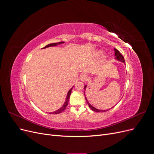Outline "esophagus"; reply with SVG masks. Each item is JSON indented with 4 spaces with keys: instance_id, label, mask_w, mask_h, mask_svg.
<instances>
[{
    "instance_id": "obj_1",
    "label": "esophagus",
    "mask_w": 154,
    "mask_h": 154,
    "mask_svg": "<svg viewBox=\"0 0 154 154\" xmlns=\"http://www.w3.org/2000/svg\"><path fill=\"white\" fill-rule=\"evenodd\" d=\"M88 76L87 75V74H83V75H82L80 76V80L83 82H86L88 80Z\"/></svg>"
}]
</instances>
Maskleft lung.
<instances>
[{
	"label": "left lung",
	"mask_w": 154,
	"mask_h": 154,
	"mask_svg": "<svg viewBox=\"0 0 154 154\" xmlns=\"http://www.w3.org/2000/svg\"><path fill=\"white\" fill-rule=\"evenodd\" d=\"M114 53H115V57H116L115 58H116V59L119 60V61H120V62H123L124 63H125V61L124 57H123V55L119 53V51L118 49H116L114 48ZM86 87H87V85H85V86L84 87L85 89L86 88ZM85 100H86V101H87V103H88V106H89V107L91 108V109L92 110H93V111L96 112H106V111L108 110H98V109H97L94 108V106H92L89 103H88V101H87V98H86V97H85Z\"/></svg>",
	"instance_id": "obj_1"
}]
</instances>
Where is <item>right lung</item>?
Wrapping results in <instances>:
<instances>
[{
  "instance_id": "1",
  "label": "right lung",
  "mask_w": 154,
  "mask_h": 154,
  "mask_svg": "<svg viewBox=\"0 0 154 154\" xmlns=\"http://www.w3.org/2000/svg\"><path fill=\"white\" fill-rule=\"evenodd\" d=\"M63 43H64V42H57V43L50 44H48V45H47L46 46H45V47H44V48H43L44 49V48H46L51 47V46H55V45H58V44H63ZM72 88H71V89H70V90L69 91V92H68V93H67V97H66V102H65L64 104H63V105L61 107V108H60V109H58V110H57V111H54V112H51V113H49V114H60V113H61L62 112H63L65 109H66V107H67V105H68V102H69V97H70V95H71V94Z\"/></svg>"
}]
</instances>
